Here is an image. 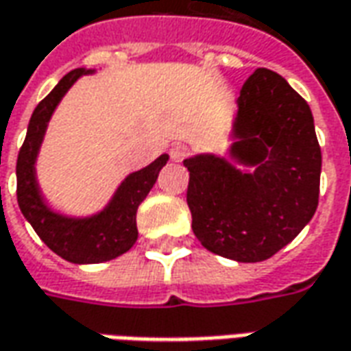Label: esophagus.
<instances>
[{
    "label": "esophagus",
    "instance_id": "34e87169",
    "mask_svg": "<svg viewBox=\"0 0 351 351\" xmlns=\"http://www.w3.org/2000/svg\"><path fill=\"white\" fill-rule=\"evenodd\" d=\"M169 156H171L173 161H182V159L188 156V148H186L184 144H175V146H171Z\"/></svg>",
    "mask_w": 351,
    "mask_h": 351
}]
</instances>
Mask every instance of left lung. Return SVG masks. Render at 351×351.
Instances as JSON below:
<instances>
[{"instance_id":"obj_1","label":"left lung","mask_w":351,"mask_h":351,"mask_svg":"<svg viewBox=\"0 0 351 351\" xmlns=\"http://www.w3.org/2000/svg\"><path fill=\"white\" fill-rule=\"evenodd\" d=\"M230 158L199 154L186 201L192 230L207 251L237 262H262L291 243L319 199L321 148L312 110L268 68L254 70L237 99Z\"/></svg>"}]
</instances>
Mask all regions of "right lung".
I'll list each match as a JSON object with an SVG mask.
<instances>
[{"mask_svg":"<svg viewBox=\"0 0 351 351\" xmlns=\"http://www.w3.org/2000/svg\"><path fill=\"white\" fill-rule=\"evenodd\" d=\"M93 70L77 68L66 73L55 89L39 102L28 123L19 159H16V199L22 215L49 249L73 264H99L127 252L136 241V209L158 180L159 171L169 161L159 156L148 167L125 178L99 215L85 218L64 217L49 209L36 178V159L47 123L58 102L82 75Z\"/></svg>","mask_w":351,"mask_h":351,"instance_id":"right-lung-1","label":"right lung"}]
</instances>
